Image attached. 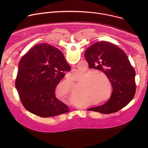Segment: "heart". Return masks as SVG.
I'll return each instance as SVG.
<instances>
[{
  "label": "heart",
  "mask_w": 148,
  "mask_h": 148,
  "mask_svg": "<svg viewBox=\"0 0 148 148\" xmlns=\"http://www.w3.org/2000/svg\"><path fill=\"white\" fill-rule=\"evenodd\" d=\"M82 75V73L75 71L70 74L69 78L71 80L75 81L79 79ZM103 75V73L99 72H95L92 74V72H87L85 75L86 79H84L81 84L79 93L76 86L74 87V90L72 82L68 80L63 81L57 87V94L65 97L67 100L74 99V95L77 99L78 98V95L81 99H92L94 98H102L105 94V90L102 83L99 81V77H101ZM105 100H106V99H104Z\"/></svg>",
  "instance_id": "obj_1"
}]
</instances>
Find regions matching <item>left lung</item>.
Instances as JSON below:
<instances>
[{
  "label": "left lung",
  "instance_id": "left-lung-1",
  "mask_svg": "<svg viewBox=\"0 0 148 148\" xmlns=\"http://www.w3.org/2000/svg\"><path fill=\"white\" fill-rule=\"evenodd\" d=\"M84 56L89 67L100 70L108 77L113 88L106 103L88 111L109 114L126 106L135 94L136 74L125 53L110 42L101 41L89 47Z\"/></svg>",
  "mask_w": 148,
  "mask_h": 148
}]
</instances>
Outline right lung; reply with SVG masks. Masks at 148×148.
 Wrapping results in <instances>:
<instances>
[{"label": "right lung", "instance_id": "add662e5", "mask_svg": "<svg viewBox=\"0 0 148 148\" xmlns=\"http://www.w3.org/2000/svg\"><path fill=\"white\" fill-rule=\"evenodd\" d=\"M70 68L62 53L47 43L37 44L26 53L18 62L15 82L26 110L43 118L69 112L55 90Z\"/></svg>", "mask_w": 148, "mask_h": 148}]
</instances>
